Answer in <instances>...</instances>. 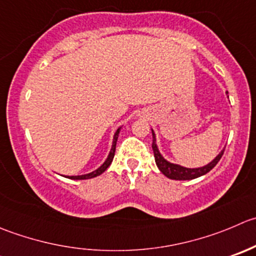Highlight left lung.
I'll return each mask as SVG.
<instances>
[{
    "instance_id": "obj_1",
    "label": "left lung",
    "mask_w": 256,
    "mask_h": 256,
    "mask_svg": "<svg viewBox=\"0 0 256 256\" xmlns=\"http://www.w3.org/2000/svg\"><path fill=\"white\" fill-rule=\"evenodd\" d=\"M228 94V92H226ZM152 131V150H154V156H155V162L158 165V170L166 176V178H171V180H192V178H200V176L205 175V174L209 172L215 165L220 161L222 158V154H224V150L212 161L208 165L202 166V168H184V166L178 165V164H172L168 162V160L162 158V155L158 151V145H156V138L155 134Z\"/></svg>"
}]
</instances>
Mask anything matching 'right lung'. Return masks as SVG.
I'll return each mask as SVG.
<instances>
[{"label": "right lung", "instance_id": "1", "mask_svg": "<svg viewBox=\"0 0 256 256\" xmlns=\"http://www.w3.org/2000/svg\"><path fill=\"white\" fill-rule=\"evenodd\" d=\"M120 130H121V128H118V130H116L115 135H114L112 146H111L110 154H108V158H106L105 162H104L100 168H96L95 171H92V172H90V174H85V175H78V176H68V178H72V180H86V178H96V176L101 175V174H102L104 171H105L106 168L111 165V162H112V158H114V156H115L116 142H118V134H120Z\"/></svg>", "mask_w": 256, "mask_h": 256}]
</instances>
